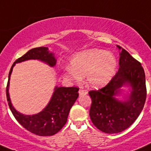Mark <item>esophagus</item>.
<instances>
[{"mask_svg": "<svg viewBox=\"0 0 151 151\" xmlns=\"http://www.w3.org/2000/svg\"><path fill=\"white\" fill-rule=\"evenodd\" d=\"M87 94V91L84 90V89H80L79 90V95L80 96H85V95Z\"/></svg>", "mask_w": 151, "mask_h": 151, "instance_id": "1", "label": "esophagus"}]
</instances>
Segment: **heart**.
Masks as SVG:
<instances>
[{
	"label": "heart",
	"mask_w": 151,
	"mask_h": 151,
	"mask_svg": "<svg viewBox=\"0 0 151 151\" xmlns=\"http://www.w3.org/2000/svg\"><path fill=\"white\" fill-rule=\"evenodd\" d=\"M116 59L111 52L92 49L79 52L71 58L66 74L75 81H81L86 75L88 86L101 87L109 83L114 76Z\"/></svg>",
	"instance_id": "b5f03b06"
}]
</instances>
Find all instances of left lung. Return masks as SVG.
Masks as SVG:
<instances>
[{"mask_svg":"<svg viewBox=\"0 0 151 151\" xmlns=\"http://www.w3.org/2000/svg\"><path fill=\"white\" fill-rule=\"evenodd\" d=\"M116 47L121 50L118 71L104 87L89 92L92 99L91 120L99 130L109 134L121 132L135 121L147 96L145 74L141 63L121 47ZM123 85L131 89L127 99L122 101L116 96L121 94Z\"/></svg>","mask_w":151,"mask_h":151,"instance_id":"8db88e82","label":"left lung"}]
</instances>
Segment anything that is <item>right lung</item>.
<instances>
[{"mask_svg":"<svg viewBox=\"0 0 151 151\" xmlns=\"http://www.w3.org/2000/svg\"><path fill=\"white\" fill-rule=\"evenodd\" d=\"M37 59L45 62L50 67H54L56 59L54 53L50 52L48 47H37L30 50L19 59H16L12 65L8 77L6 86V99L9 107L16 119L28 131L40 136H50L60 131L67 122L69 112L78 98L77 87L55 86L53 94L46 108L38 114L33 115L22 114L13 108L9 94V80L13 68L16 63Z\"/></svg>","mask_w":151,"mask_h":151,"instance_id":"right-lung-1","label":"right lung"}]
</instances>
